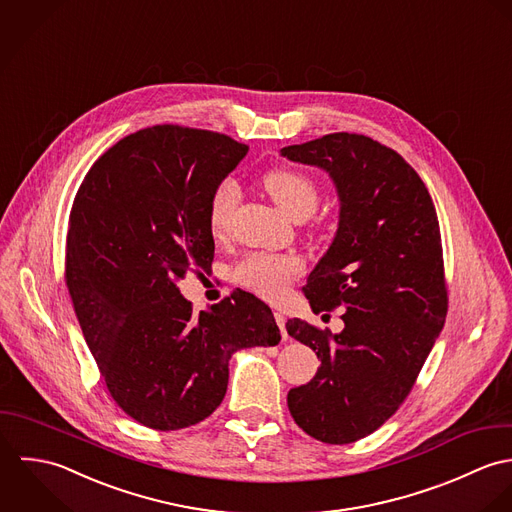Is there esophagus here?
<instances>
[{"instance_id": "obj_1", "label": "esophagus", "mask_w": 512, "mask_h": 512, "mask_svg": "<svg viewBox=\"0 0 512 512\" xmlns=\"http://www.w3.org/2000/svg\"><path fill=\"white\" fill-rule=\"evenodd\" d=\"M275 322H277V326L281 328V334H283V338L287 340V330H285V322H287V320H285V316H283L281 312H275Z\"/></svg>"}]
</instances>
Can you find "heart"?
I'll list each match as a JSON object with an SVG mask.
<instances>
[{"instance_id": "b5f03b06", "label": "heart", "mask_w": 512, "mask_h": 512, "mask_svg": "<svg viewBox=\"0 0 512 512\" xmlns=\"http://www.w3.org/2000/svg\"><path fill=\"white\" fill-rule=\"evenodd\" d=\"M265 188L273 202L295 221L307 219L318 205V186L301 170L279 168L265 176ZM239 202V186L235 180H223L211 194L207 207V223L213 235H223L233 209ZM301 271V261L291 255L253 253L235 267V281L265 297L279 299L285 295L287 283Z\"/></svg>"}]
</instances>
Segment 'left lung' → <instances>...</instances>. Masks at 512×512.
<instances>
[{
    "mask_svg": "<svg viewBox=\"0 0 512 512\" xmlns=\"http://www.w3.org/2000/svg\"><path fill=\"white\" fill-rule=\"evenodd\" d=\"M324 170L340 202L338 229L308 275L310 308L342 307L338 334L301 318L287 332L320 358L316 376L287 396L310 437L344 445L396 413L447 314L435 205L408 162L362 134H326L281 150Z\"/></svg>",
    "mask_w": 512,
    "mask_h": 512,
    "instance_id": "1",
    "label": "left lung"
}]
</instances>
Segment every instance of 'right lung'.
Wrapping results in <instances>:
<instances>
[{
    "label": "right lung",
    "mask_w": 512,
    "mask_h": 512,
    "mask_svg": "<svg viewBox=\"0 0 512 512\" xmlns=\"http://www.w3.org/2000/svg\"><path fill=\"white\" fill-rule=\"evenodd\" d=\"M249 146L172 124L138 130L93 164L71 209L67 287L112 400L138 423H200L237 350L281 340L251 293L194 314L178 281L211 269L207 207Z\"/></svg>",
    "instance_id": "1"
}]
</instances>
